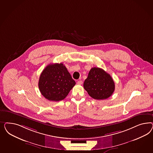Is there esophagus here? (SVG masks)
<instances>
[{
	"label": "esophagus",
	"instance_id": "obj_1",
	"mask_svg": "<svg viewBox=\"0 0 153 153\" xmlns=\"http://www.w3.org/2000/svg\"><path fill=\"white\" fill-rule=\"evenodd\" d=\"M82 83H83V82H82V81H81V80H79V81H77V83L78 85H82Z\"/></svg>",
	"mask_w": 153,
	"mask_h": 153
}]
</instances>
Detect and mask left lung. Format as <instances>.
<instances>
[{"mask_svg":"<svg viewBox=\"0 0 153 153\" xmlns=\"http://www.w3.org/2000/svg\"><path fill=\"white\" fill-rule=\"evenodd\" d=\"M83 87L91 97L97 100H104L112 95L115 85L110 74L102 68L94 67L89 71Z\"/></svg>","mask_w":153,"mask_h":153,"instance_id":"left-lung-1","label":"left lung"}]
</instances>
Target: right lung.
Here are the masks:
<instances>
[{"instance_id":"1","label":"right lung","mask_w":153,"mask_h":153,"mask_svg":"<svg viewBox=\"0 0 153 153\" xmlns=\"http://www.w3.org/2000/svg\"><path fill=\"white\" fill-rule=\"evenodd\" d=\"M76 82L63 63L48 65L42 71L39 81L42 95L50 101L63 100Z\"/></svg>"}]
</instances>
